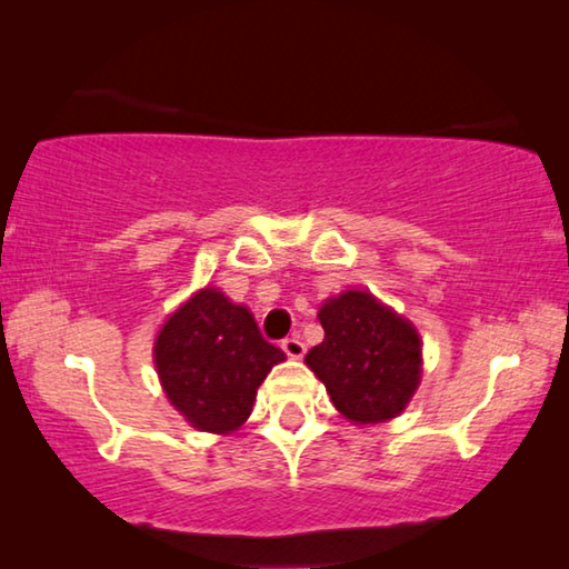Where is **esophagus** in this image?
Returning <instances> with one entry per match:
<instances>
[{
    "mask_svg": "<svg viewBox=\"0 0 569 569\" xmlns=\"http://www.w3.org/2000/svg\"><path fill=\"white\" fill-rule=\"evenodd\" d=\"M281 346H283L286 356H291V359H301V356L306 353V343L301 341V336H298V333L288 336V339H283Z\"/></svg>",
    "mask_w": 569,
    "mask_h": 569,
    "instance_id": "obj_1",
    "label": "esophagus"
}]
</instances>
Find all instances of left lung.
Listing matches in <instances>:
<instances>
[{"mask_svg":"<svg viewBox=\"0 0 569 569\" xmlns=\"http://www.w3.org/2000/svg\"><path fill=\"white\" fill-rule=\"evenodd\" d=\"M323 341L306 363L333 407L353 423L389 421L407 409L421 379L413 323L366 291H343L321 306Z\"/></svg>","mask_w":569,"mask_h":569,"instance_id":"left-lung-1","label":"left lung"}]
</instances>
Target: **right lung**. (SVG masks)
I'll use <instances>...</instances> for the list:
<instances>
[{
    "mask_svg": "<svg viewBox=\"0 0 569 569\" xmlns=\"http://www.w3.org/2000/svg\"><path fill=\"white\" fill-rule=\"evenodd\" d=\"M152 359L168 399L190 427L230 435L253 411L268 371L286 359L253 313L218 288H200L162 326Z\"/></svg>",
    "mask_w": 569,
    "mask_h": 569,
    "instance_id": "right-lung-1",
    "label": "right lung"
}]
</instances>
